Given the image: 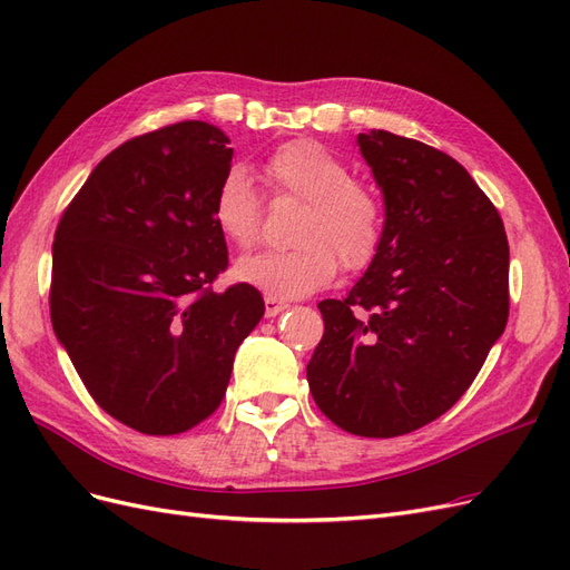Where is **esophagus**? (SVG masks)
Masks as SVG:
<instances>
[{
  "label": "esophagus",
  "mask_w": 570,
  "mask_h": 570,
  "mask_svg": "<svg viewBox=\"0 0 570 570\" xmlns=\"http://www.w3.org/2000/svg\"><path fill=\"white\" fill-rule=\"evenodd\" d=\"M287 308H289V304H287V302H278V299H271V297H266V318L278 316V314L287 312Z\"/></svg>",
  "instance_id": "obj_1"
}]
</instances>
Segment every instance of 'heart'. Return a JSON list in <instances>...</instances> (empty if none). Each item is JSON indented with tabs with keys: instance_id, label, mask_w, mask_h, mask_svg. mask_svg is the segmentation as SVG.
<instances>
[{
	"instance_id": "heart-1",
	"label": "heart",
	"mask_w": 570,
	"mask_h": 570,
	"mask_svg": "<svg viewBox=\"0 0 570 570\" xmlns=\"http://www.w3.org/2000/svg\"><path fill=\"white\" fill-rule=\"evenodd\" d=\"M262 174L275 195L308 204L297 230L302 247L239 258L235 281L271 299H299L333 283L337 257L347 271L373 262L383 243V206L335 151L314 140H292L271 154ZM212 212L230 245L249 249L258 239L262 202L243 168H230L220 178Z\"/></svg>"
}]
</instances>
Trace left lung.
<instances>
[{"mask_svg": "<svg viewBox=\"0 0 570 570\" xmlns=\"http://www.w3.org/2000/svg\"><path fill=\"white\" fill-rule=\"evenodd\" d=\"M356 145L383 193V243L347 297L318 304L325 331L306 377L335 425L396 438L452 409L502 337L509 243L450 154L387 130Z\"/></svg>", "mask_w": 570, "mask_h": 570, "instance_id": "1", "label": "left lung"}]
</instances>
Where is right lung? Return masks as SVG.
Returning <instances> with one entry per match:
<instances>
[{"label": "right lung", "instance_id": "right-lung-1", "mask_svg": "<svg viewBox=\"0 0 570 570\" xmlns=\"http://www.w3.org/2000/svg\"><path fill=\"white\" fill-rule=\"evenodd\" d=\"M230 166L226 132L183 120L107 154L59 220L55 335L95 402L137 433L212 416L264 316L256 287H209L228 266L212 204Z\"/></svg>", "mask_w": 570, "mask_h": 570}]
</instances>
